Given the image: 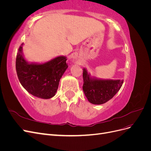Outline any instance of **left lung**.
Masks as SVG:
<instances>
[{
	"label": "left lung",
	"mask_w": 151,
	"mask_h": 151,
	"mask_svg": "<svg viewBox=\"0 0 151 151\" xmlns=\"http://www.w3.org/2000/svg\"><path fill=\"white\" fill-rule=\"evenodd\" d=\"M83 89L89 103L93 104H104L110 100L121 88L123 80L105 79L91 76L83 68Z\"/></svg>",
	"instance_id": "left-lung-1"
}]
</instances>
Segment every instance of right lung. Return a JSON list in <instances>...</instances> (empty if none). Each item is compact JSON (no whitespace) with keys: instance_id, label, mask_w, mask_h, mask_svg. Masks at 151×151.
<instances>
[{"instance_id":"obj_1","label":"right lung","mask_w":151,"mask_h":151,"mask_svg":"<svg viewBox=\"0 0 151 151\" xmlns=\"http://www.w3.org/2000/svg\"><path fill=\"white\" fill-rule=\"evenodd\" d=\"M22 43L17 54L16 72L22 87L34 96L42 99L53 97L59 82L68 68L65 56H58L45 62H29L23 53Z\"/></svg>"}]
</instances>
